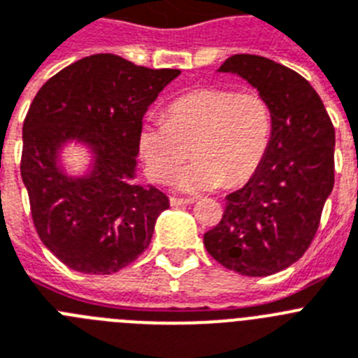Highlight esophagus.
<instances>
[{"label":"esophagus","instance_id":"1","mask_svg":"<svg viewBox=\"0 0 358 358\" xmlns=\"http://www.w3.org/2000/svg\"><path fill=\"white\" fill-rule=\"evenodd\" d=\"M192 201L194 200H191V198H171V205H173V207H182V205H189L192 203Z\"/></svg>","mask_w":358,"mask_h":358}]
</instances>
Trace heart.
<instances>
[{"mask_svg":"<svg viewBox=\"0 0 358 358\" xmlns=\"http://www.w3.org/2000/svg\"><path fill=\"white\" fill-rule=\"evenodd\" d=\"M272 135V113L256 92L201 88L171 102L166 120L148 122L138 133V149L148 175L166 183L187 160L176 187L203 192L247 182L261 166Z\"/></svg>","mask_w":358,"mask_h":358,"instance_id":"heart-1","label":"heart"}]
</instances>
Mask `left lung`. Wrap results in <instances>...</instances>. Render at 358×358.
<instances>
[{
    "mask_svg": "<svg viewBox=\"0 0 358 358\" xmlns=\"http://www.w3.org/2000/svg\"><path fill=\"white\" fill-rule=\"evenodd\" d=\"M217 71L239 76L268 102L272 135L261 166L225 198L222 222L203 245L225 268L272 275L301 259L315 236L334 189V124L308 80L282 64L236 54Z\"/></svg>",
    "mask_w": 358,
    "mask_h": 358,
    "instance_id": "obj_1",
    "label": "left lung"
}]
</instances>
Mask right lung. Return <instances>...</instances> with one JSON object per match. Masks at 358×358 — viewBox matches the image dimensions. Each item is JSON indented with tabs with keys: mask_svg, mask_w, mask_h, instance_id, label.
<instances>
[{
	"mask_svg": "<svg viewBox=\"0 0 358 358\" xmlns=\"http://www.w3.org/2000/svg\"><path fill=\"white\" fill-rule=\"evenodd\" d=\"M180 70H151L113 54L63 68L34 97L23 124L21 178L36 231L59 261L93 275L119 272L144 252L169 200L135 183L148 108ZM89 149L85 176H68L60 153Z\"/></svg>",
	"mask_w": 358,
	"mask_h": 358,
	"instance_id": "right-lung-1",
	"label": "right lung"
}]
</instances>
